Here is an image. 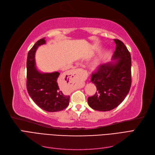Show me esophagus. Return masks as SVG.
Returning <instances> with one entry per match:
<instances>
[{
	"instance_id": "obj_1",
	"label": "esophagus",
	"mask_w": 155,
	"mask_h": 155,
	"mask_svg": "<svg viewBox=\"0 0 155 155\" xmlns=\"http://www.w3.org/2000/svg\"><path fill=\"white\" fill-rule=\"evenodd\" d=\"M83 70L82 68H78V69H76L74 70L73 72H72V75H74V76H76V75H78V74H81L82 72H83Z\"/></svg>"
}]
</instances>
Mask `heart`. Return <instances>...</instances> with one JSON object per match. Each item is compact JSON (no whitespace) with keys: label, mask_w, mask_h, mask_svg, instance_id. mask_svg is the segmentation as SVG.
Instances as JSON below:
<instances>
[{"label":"heart","mask_w":155,"mask_h":155,"mask_svg":"<svg viewBox=\"0 0 155 155\" xmlns=\"http://www.w3.org/2000/svg\"><path fill=\"white\" fill-rule=\"evenodd\" d=\"M98 64H99V61H95L92 64L93 67H94V68L96 67Z\"/></svg>","instance_id":"b5f03b06"}]
</instances>
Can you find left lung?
<instances>
[{
    "mask_svg": "<svg viewBox=\"0 0 155 155\" xmlns=\"http://www.w3.org/2000/svg\"><path fill=\"white\" fill-rule=\"evenodd\" d=\"M114 41L116 46L112 59L116 61L100 65L91 76L97 92L88 97V104L96 110L114 109L124 100L131 86L130 54L122 41Z\"/></svg>",
    "mask_w": 155,
    "mask_h": 155,
    "instance_id": "1",
    "label": "left lung"
}]
</instances>
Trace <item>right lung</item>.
Masks as SVG:
<instances>
[{
  "label": "right lung",
  "mask_w": 155,
  "mask_h": 155,
  "mask_svg": "<svg viewBox=\"0 0 155 155\" xmlns=\"http://www.w3.org/2000/svg\"><path fill=\"white\" fill-rule=\"evenodd\" d=\"M45 43V38L37 41L28 54L26 87L33 101L42 109L47 112H58L68 107L70 96L65 92L64 83L59 81V72L42 73L36 68V50Z\"/></svg>",
  "instance_id": "right-lung-1"
}]
</instances>
